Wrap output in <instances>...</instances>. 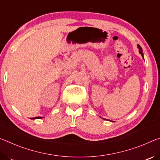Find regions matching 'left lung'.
<instances>
[{"label":"left lung","mask_w":160,"mask_h":160,"mask_svg":"<svg viewBox=\"0 0 160 160\" xmlns=\"http://www.w3.org/2000/svg\"><path fill=\"white\" fill-rule=\"evenodd\" d=\"M138 49H139V50H140L139 52L141 54V55H142V57H143V53H142V48H141V47H140V45H138Z\"/></svg>","instance_id":"1"}]
</instances>
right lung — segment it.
<instances>
[{
  "label": "right lung",
  "instance_id": "right-lung-1",
  "mask_svg": "<svg viewBox=\"0 0 160 160\" xmlns=\"http://www.w3.org/2000/svg\"><path fill=\"white\" fill-rule=\"evenodd\" d=\"M37 118H42V117H36V118H31V119H37Z\"/></svg>",
  "mask_w": 160,
  "mask_h": 160
}]
</instances>
